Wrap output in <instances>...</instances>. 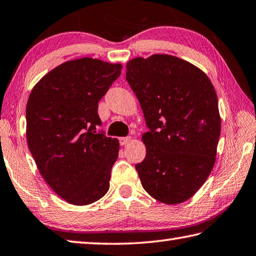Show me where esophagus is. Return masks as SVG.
Returning <instances> with one entry per match:
<instances>
[{
  "label": "esophagus",
  "mask_w": 256,
  "mask_h": 256,
  "mask_svg": "<svg viewBox=\"0 0 256 256\" xmlns=\"http://www.w3.org/2000/svg\"><path fill=\"white\" fill-rule=\"evenodd\" d=\"M119 142L122 146H126V144H130V142H132V137H122L119 139Z\"/></svg>",
  "instance_id": "esophagus-1"
}]
</instances>
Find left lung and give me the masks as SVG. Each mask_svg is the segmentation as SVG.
<instances>
[{"instance_id":"obj_1","label":"left lung","mask_w":256,"mask_h":256,"mask_svg":"<svg viewBox=\"0 0 256 256\" xmlns=\"http://www.w3.org/2000/svg\"><path fill=\"white\" fill-rule=\"evenodd\" d=\"M126 80L149 132L136 165L144 190L164 204L184 203L213 170L220 134L215 89L205 72L180 58L152 54L127 62Z\"/></svg>"}]
</instances>
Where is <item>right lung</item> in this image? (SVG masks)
Returning <instances> with one entry per match:
<instances>
[{
  "mask_svg": "<svg viewBox=\"0 0 256 256\" xmlns=\"http://www.w3.org/2000/svg\"><path fill=\"white\" fill-rule=\"evenodd\" d=\"M120 64L92 58L56 66L33 86L26 140L41 176L72 205H89L109 190L119 142L96 134L98 102L122 74Z\"/></svg>",
  "mask_w": 256,
  "mask_h": 256,
  "instance_id": "1",
  "label": "right lung"
}]
</instances>
